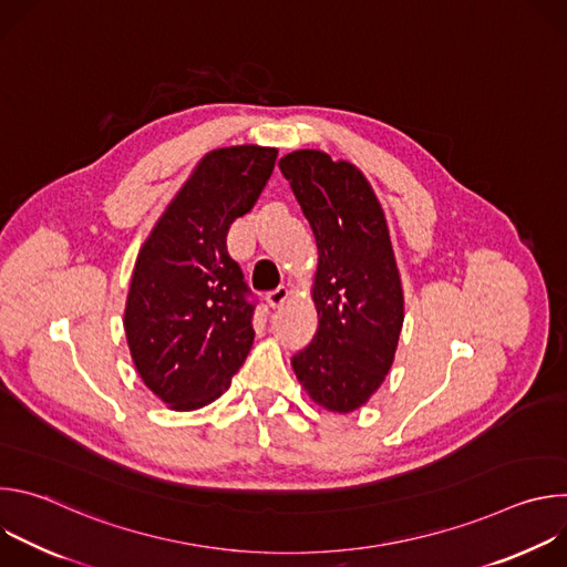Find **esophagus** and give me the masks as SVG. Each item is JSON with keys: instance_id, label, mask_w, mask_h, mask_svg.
I'll use <instances>...</instances> for the list:
<instances>
[{"instance_id": "obj_1", "label": "esophagus", "mask_w": 567, "mask_h": 567, "mask_svg": "<svg viewBox=\"0 0 567 567\" xmlns=\"http://www.w3.org/2000/svg\"><path fill=\"white\" fill-rule=\"evenodd\" d=\"M287 296H289V289H287L285 285H280V287H276V289H271V291L267 293V302H269L271 307H280V305L287 300Z\"/></svg>"}]
</instances>
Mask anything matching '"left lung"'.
Wrapping results in <instances>:
<instances>
[{
    "label": "left lung",
    "mask_w": 567,
    "mask_h": 567,
    "mask_svg": "<svg viewBox=\"0 0 567 567\" xmlns=\"http://www.w3.org/2000/svg\"><path fill=\"white\" fill-rule=\"evenodd\" d=\"M278 166L318 247V330L291 365L322 409L352 413L383 383L403 322L385 217L370 184L348 161L296 150Z\"/></svg>",
    "instance_id": "1"
}]
</instances>
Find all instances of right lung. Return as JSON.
Instances as JSON below:
<instances>
[{"mask_svg": "<svg viewBox=\"0 0 567 567\" xmlns=\"http://www.w3.org/2000/svg\"><path fill=\"white\" fill-rule=\"evenodd\" d=\"M276 147L206 154L136 258L125 334L145 385L175 411L215 401L254 346L256 298L228 256L230 224L267 186Z\"/></svg>", "mask_w": 567, "mask_h": 567, "instance_id": "right-lung-1", "label": "right lung"}]
</instances>
